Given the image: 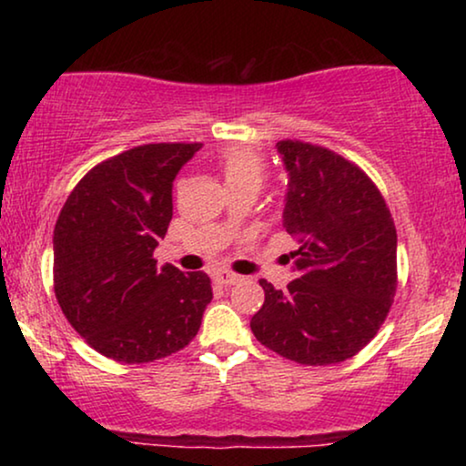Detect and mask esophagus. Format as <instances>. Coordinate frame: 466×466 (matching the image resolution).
I'll return each mask as SVG.
<instances>
[{
    "label": "esophagus",
    "mask_w": 466,
    "mask_h": 466,
    "mask_svg": "<svg viewBox=\"0 0 466 466\" xmlns=\"http://www.w3.org/2000/svg\"><path fill=\"white\" fill-rule=\"evenodd\" d=\"M214 279L218 284H222V286H231V284H235V282H239V276L238 273H231V271H216L214 273Z\"/></svg>",
    "instance_id": "obj_1"
}]
</instances>
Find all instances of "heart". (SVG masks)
Wrapping results in <instances>:
<instances>
[{"label": "heart", "instance_id": "1", "mask_svg": "<svg viewBox=\"0 0 466 466\" xmlns=\"http://www.w3.org/2000/svg\"><path fill=\"white\" fill-rule=\"evenodd\" d=\"M220 169L227 187L231 184H258L265 177V163L257 150L238 146L220 155Z\"/></svg>", "mask_w": 466, "mask_h": 466}]
</instances>
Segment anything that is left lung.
Wrapping results in <instances>:
<instances>
[{"label":"left lung","instance_id":"left-lung-1","mask_svg":"<svg viewBox=\"0 0 466 466\" xmlns=\"http://www.w3.org/2000/svg\"><path fill=\"white\" fill-rule=\"evenodd\" d=\"M289 190L284 228L297 239V279L276 290L250 329L265 348L301 365L352 359L378 333L397 292V228L365 171L299 139L278 142Z\"/></svg>","mask_w":466,"mask_h":466}]
</instances>
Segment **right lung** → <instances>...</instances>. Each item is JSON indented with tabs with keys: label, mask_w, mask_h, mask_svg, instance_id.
Returning <instances> with one entry per match:
<instances>
[{
	"label": "right lung",
	"mask_w": 466,
	"mask_h": 466,
	"mask_svg": "<svg viewBox=\"0 0 466 466\" xmlns=\"http://www.w3.org/2000/svg\"><path fill=\"white\" fill-rule=\"evenodd\" d=\"M201 144H144L95 165L55 225V295L88 346L150 362L188 346L212 301L203 271L158 267L177 171Z\"/></svg>",
	"instance_id": "1"
}]
</instances>
